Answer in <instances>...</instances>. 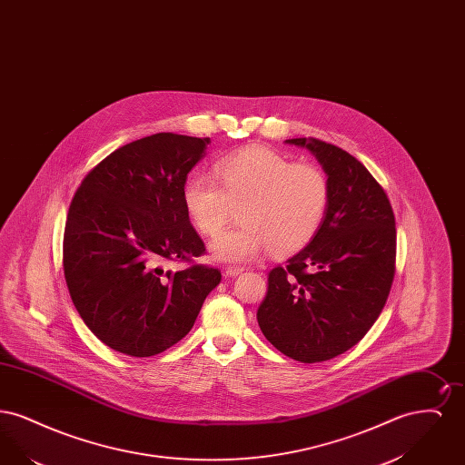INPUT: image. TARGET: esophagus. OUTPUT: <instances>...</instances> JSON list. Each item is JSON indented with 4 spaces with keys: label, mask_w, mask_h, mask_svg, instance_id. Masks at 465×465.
Listing matches in <instances>:
<instances>
[{
    "label": "esophagus",
    "mask_w": 465,
    "mask_h": 465,
    "mask_svg": "<svg viewBox=\"0 0 465 465\" xmlns=\"http://www.w3.org/2000/svg\"><path fill=\"white\" fill-rule=\"evenodd\" d=\"M243 268L241 266H224V275L226 277H237L242 273Z\"/></svg>",
    "instance_id": "esophagus-1"
}]
</instances>
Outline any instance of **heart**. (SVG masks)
Wrapping results in <instances>:
<instances>
[{
  "label": "heart",
  "mask_w": 465,
  "mask_h": 465,
  "mask_svg": "<svg viewBox=\"0 0 465 465\" xmlns=\"http://www.w3.org/2000/svg\"><path fill=\"white\" fill-rule=\"evenodd\" d=\"M216 177L188 179L183 202L195 228L209 237L241 209L242 224L211 243L218 262H252L266 249L275 256L294 254L315 237L328 213L326 174L268 148L252 146L223 158Z\"/></svg>",
  "instance_id": "1"
}]
</instances>
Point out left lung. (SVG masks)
Returning <instances> with one entry per match:
<instances>
[{"label":"left lung","instance_id":"1","mask_svg":"<svg viewBox=\"0 0 465 465\" xmlns=\"http://www.w3.org/2000/svg\"><path fill=\"white\" fill-rule=\"evenodd\" d=\"M309 150L330 181V205L315 237L268 273L258 309L266 340L300 362L347 352L375 324L394 281L396 220L383 188L351 153L319 139Z\"/></svg>","mask_w":465,"mask_h":465}]
</instances>
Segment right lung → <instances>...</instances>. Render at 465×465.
<instances>
[{
  "instance_id": "add662e5",
  "label": "right lung",
  "mask_w": 465,
  "mask_h": 465,
  "mask_svg": "<svg viewBox=\"0 0 465 465\" xmlns=\"http://www.w3.org/2000/svg\"><path fill=\"white\" fill-rule=\"evenodd\" d=\"M209 137L160 133L129 143L82 181L64 228V277L80 317L120 354L150 357L184 338L218 268L163 270L203 254L183 190Z\"/></svg>"
}]
</instances>
